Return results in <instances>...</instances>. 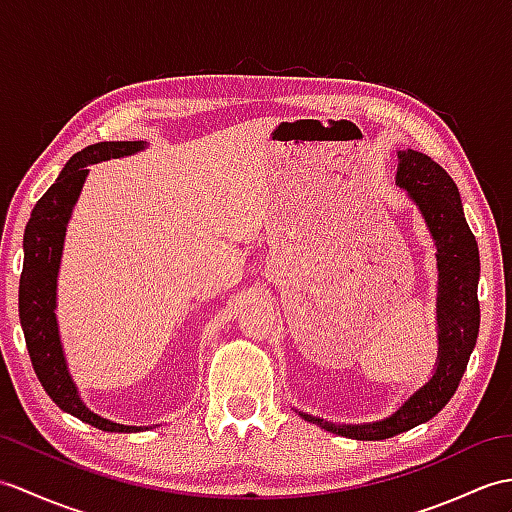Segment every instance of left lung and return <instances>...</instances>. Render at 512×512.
Returning a JSON list of instances; mask_svg holds the SVG:
<instances>
[{
	"label": "left lung",
	"instance_id": "left-lung-1",
	"mask_svg": "<svg viewBox=\"0 0 512 512\" xmlns=\"http://www.w3.org/2000/svg\"><path fill=\"white\" fill-rule=\"evenodd\" d=\"M397 157V185L417 202L436 244L438 358L425 386L382 421L331 423L296 410L305 421L355 441H384L436 417L454 397L480 331V253L454 178L423 152L399 150Z\"/></svg>",
	"mask_w": 512,
	"mask_h": 512
}]
</instances>
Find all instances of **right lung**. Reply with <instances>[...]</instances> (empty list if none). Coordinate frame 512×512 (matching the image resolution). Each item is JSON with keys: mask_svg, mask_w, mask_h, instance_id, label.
<instances>
[{"mask_svg": "<svg viewBox=\"0 0 512 512\" xmlns=\"http://www.w3.org/2000/svg\"><path fill=\"white\" fill-rule=\"evenodd\" d=\"M144 141H100L76 152L56 183L34 205L23 233V270L19 279V318L26 347L41 386L58 408L104 432H141L144 425L102 419L80 399L69 375L56 320V277L61 268L67 222L89 174L87 165L128 157L144 150ZM152 427V425H150Z\"/></svg>", "mask_w": 512, "mask_h": 512, "instance_id": "1", "label": "right lung"}]
</instances>
